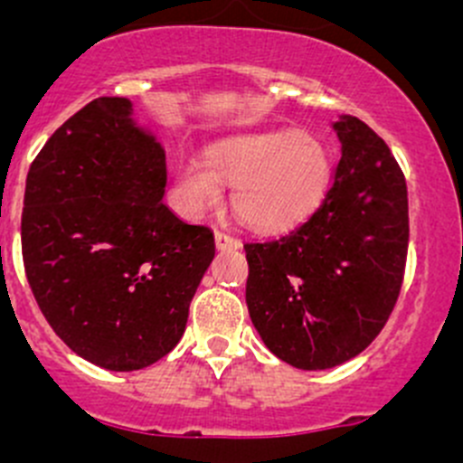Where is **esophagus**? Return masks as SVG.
I'll use <instances>...</instances> for the list:
<instances>
[{
    "label": "esophagus",
    "instance_id": "1",
    "mask_svg": "<svg viewBox=\"0 0 463 463\" xmlns=\"http://www.w3.org/2000/svg\"><path fill=\"white\" fill-rule=\"evenodd\" d=\"M214 244H217L219 250H235V249H240V240H235V237H232V235H228V232H222V231L214 232Z\"/></svg>",
    "mask_w": 463,
    "mask_h": 463
}]
</instances>
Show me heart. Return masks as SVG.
<instances>
[{"label":"heart","instance_id":"obj_1","mask_svg":"<svg viewBox=\"0 0 463 463\" xmlns=\"http://www.w3.org/2000/svg\"><path fill=\"white\" fill-rule=\"evenodd\" d=\"M232 185V208L249 226L282 231L305 219L331 181L326 149L298 129H264L228 137L208 158L188 156L176 165L175 197L190 217L214 208Z\"/></svg>","mask_w":463,"mask_h":463}]
</instances>
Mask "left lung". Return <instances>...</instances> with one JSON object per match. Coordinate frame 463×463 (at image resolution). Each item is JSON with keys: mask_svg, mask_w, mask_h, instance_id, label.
<instances>
[{"mask_svg": "<svg viewBox=\"0 0 463 463\" xmlns=\"http://www.w3.org/2000/svg\"><path fill=\"white\" fill-rule=\"evenodd\" d=\"M334 184L287 235L244 244L246 305L266 347L298 370H329L381 334L408 258V188L385 141L354 116L334 123Z\"/></svg>", "mask_w": 463, "mask_h": 463, "instance_id": "1", "label": "left lung"}]
</instances>
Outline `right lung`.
Wrapping results in <instances>:
<instances>
[{
  "label": "right lung",
  "instance_id": "1",
  "mask_svg": "<svg viewBox=\"0 0 463 463\" xmlns=\"http://www.w3.org/2000/svg\"><path fill=\"white\" fill-rule=\"evenodd\" d=\"M165 152L102 96L44 143L26 176L22 258L51 329L111 372L152 365L175 349L214 258L208 226L163 203Z\"/></svg>",
  "mask_w": 463,
  "mask_h": 463
}]
</instances>
